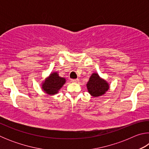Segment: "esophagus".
I'll list each match as a JSON object with an SVG mask.
<instances>
[{"instance_id": "1", "label": "esophagus", "mask_w": 149, "mask_h": 149, "mask_svg": "<svg viewBox=\"0 0 149 149\" xmlns=\"http://www.w3.org/2000/svg\"><path fill=\"white\" fill-rule=\"evenodd\" d=\"M71 81L74 82V83H77L79 82V79H71Z\"/></svg>"}]
</instances>
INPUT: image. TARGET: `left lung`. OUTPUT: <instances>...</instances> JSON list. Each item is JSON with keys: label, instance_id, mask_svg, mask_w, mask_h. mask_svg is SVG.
I'll return each mask as SVG.
<instances>
[{"label": "left lung", "instance_id": "1", "mask_svg": "<svg viewBox=\"0 0 149 149\" xmlns=\"http://www.w3.org/2000/svg\"><path fill=\"white\" fill-rule=\"evenodd\" d=\"M87 87L90 94L97 97L104 95L109 89V85L97 74H93L87 82Z\"/></svg>", "mask_w": 149, "mask_h": 149}]
</instances>
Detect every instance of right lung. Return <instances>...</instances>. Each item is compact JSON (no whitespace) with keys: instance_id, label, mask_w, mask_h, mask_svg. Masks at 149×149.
I'll list each match as a JSON object with an SVG mask.
<instances>
[{"instance_id":"1","label":"right lung","mask_w":149,"mask_h":149,"mask_svg":"<svg viewBox=\"0 0 149 149\" xmlns=\"http://www.w3.org/2000/svg\"><path fill=\"white\" fill-rule=\"evenodd\" d=\"M65 82V78L60 77L57 72L52 73L42 84V89L47 94L55 95L63 86Z\"/></svg>"}]
</instances>
